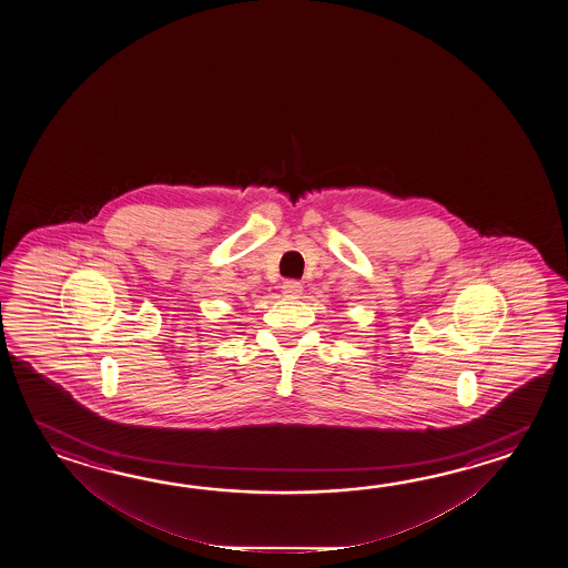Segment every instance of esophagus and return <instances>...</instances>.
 <instances>
[{"mask_svg":"<svg viewBox=\"0 0 568 568\" xmlns=\"http://www.w3.org/2000/svg\"><path fill=\"white\" fill-rule=\"evenodd\" d=\"M282 294L288 296V298H298L302 294V284L298 280H286L282 284Z\"/></svg>","mask_w":568,"mask_h":568,"instance_id":"esophagus-1","label":"esophagus"}]
</instances>
